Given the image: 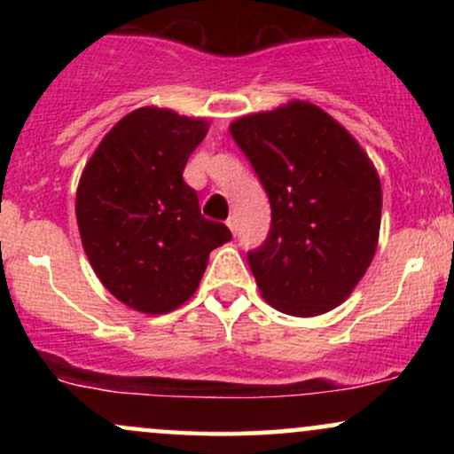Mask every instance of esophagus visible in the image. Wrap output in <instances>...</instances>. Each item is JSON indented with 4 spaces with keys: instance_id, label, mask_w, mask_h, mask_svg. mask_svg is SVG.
<instances>
[{
    "instance_id": "1",
    "label": "esophagus",
    "mask_w": 454,
    "mask_h": 454,
    "mask_svg": "<svg viewBox=\"0 0 454 454\" xmlns=\"http://www.w3.org/2000/svg\"><path fill=\"white\" fill-rule=\"evenodd\" d=\"M226 223H228V228H231V231H232V234L237 232V217L231 215V217H228V220H226Z\"/></svg>"
}]
</instances>
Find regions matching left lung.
Wrapping results in <instances>:
<instances>
[{
	"instance_id": "1",
	"label": "left lung",
	"mask_w": 454,
	"mask_h": 454,
	"mask_svg": "<svg viewBox=\"0 0 454 454\" xmlns=\"http://www.w3.org/2000/svg\"><path fill=\"white\" fill-rule=\"evenodd\" d=\"M231 134L270 202L267 239L247 252L260 294L284 314H325L348 299L376 254V168L309 102L237 119Z\"/></svg>"
}]
</instances>
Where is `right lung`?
Returning a JSON list of instances; mask_svg holds the SVG:
<instances>
[{"label": "right lung", "mask_w": 454, "mask_h": 454, "mask_svg": "<svg viewBox=\"0 0 454 454\" xmlns=\"http://www.w3.org/2000/svg\"><path fill=\"white\" fill-rule=\"evenodd\" d=\"M207 126L166 108H138L104 137L76 192L93 270L143 314H166L196 293L209 254L232 234L202 217L184 168Z\"/></svg>", "instance_id": "add662e5"}]
</instances>
